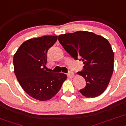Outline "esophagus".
I'll return each mask as SVG.
<instances>
[{
	"label": "esophagus",
	"instance_id": "1",
	"mask_svg": "<svg viewBox=\"0 0 126 126\" xmlns=\"http://www.w3.org/2000/svg\"><path fill=\"white\" fill-rule=\"evenodd\" d=\"M68 76L69 78H73L74 76V73L73 71H69L68 73Z\"/></svg>",
	"mask_w": 126,
	"mask_h": 126
}]
</instances>
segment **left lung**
Wrapping results in <instances>:
<instances>
[{
    "label": "left lung",
    "mask_w": 126,
    "mask_h": 126,
    "mask_svg": "<svg viewBox=\"0 0 126 126\" xmlns=\"http://www.w3.org/2000/svg\"><path fill=\"white\" fill-rule=\"evenodd\" d=\"M58 40L71 57L84 64L83 70L78 72L86 80V86L80 93L88 98L102 94L113 71L114 54L109 41L87 31L60 35Z\"/></svg>",
    "instance_id": "1"
}]
</instances>
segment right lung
Masks as SVG:
<instances>
[{
    "mask_svg": "<svg viewBox=\"0 0 126 126\" xmlns=\"http://www.w3.org/2000/svg\"><path fill=\"white\" fill-rule=\"evenodd\" d=\"M58 36L46 35L24 42L13 58L14 73L26 93L35 99L46 101L60 90L67 75L44 70L47 53Z\"/></svg>",
    "mask_w": 126,
    "mask_h": 126,
    "instance_id": "add662e5",
    "label": "right lung"
}]
</instances>
